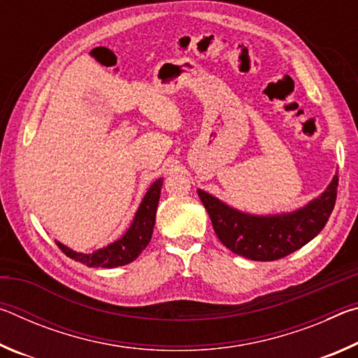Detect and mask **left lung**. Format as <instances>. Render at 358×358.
<instances>
[{
    "instance_id": "left-lung-1",
    "label": "left lung",
    "mask_w": 358,
    "mask_h": 358,
    "mask_svg": "<svg viewBox=\"0 0 358 358\" xmlns=\"http://www.w3.org/2000/svg\"><path fill=\"white\" fill-rule=\"evenodd\" d=\"M338 173L319 197L289 213L251 215L197 189L221 243L251 260H276L311 241L325 227L335 207Z\"/></svg>"
}]
</instances>
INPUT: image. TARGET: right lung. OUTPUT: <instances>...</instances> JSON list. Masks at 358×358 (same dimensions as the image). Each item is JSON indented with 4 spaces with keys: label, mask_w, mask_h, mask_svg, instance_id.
Masks as SVG:
<instances>
[{
    "label": "right lung",
    "mask_w": 358,
    "mask_h": 358,
    "mask_svg": "<svg viewBox=\"0 0 358 358\" xmlns=\"http://www.w3.org/2000/svg\"><path fill=\"white\" fill-rule=\"evenodd\" d=\"M162 181L164 180L157 178L155 183L148 187L147 194H145L141 205H138L129 229L126 230L118 240H115L110 245L90 254L77 252L66 245L59 243L58 240H55L58 248L68 257L74 259L77 262L87 266H93V268H98V266H101V268H115V266L131 264L132 260H136L138 257V254L148 246L151 235H153L156 210L157 203H159Z\"/></svg>",
    "instance_id": "obj_1"
}]
</instances>
